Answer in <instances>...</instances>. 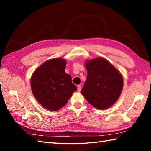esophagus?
Here are the masks:
<instances>
[{"mask_svg": "<svg viewBox=\"0 0 151 151\" xmlns=\"http://www.w3.org/2000/svg\"><path fill=\"white\" fill-rule=\"evenodd\" d=\"M77 91H78V92H80L81 91V85H78L77 86Z\"/></svg>", "mask_w": 151, "mask_h": 151, "instance_id": "obj_1", "label": "esophagus"}]
</instances>
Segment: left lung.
<instances>
[{
    "label": "left lung",
    "instance_id": "8db88e82",
    "mask_svg": "<svg viewBox=\"0 0 151 151\" xmlns=\"http://www.w3.org/2000/svg\"><path fill=\"white\" fill-rule=\"evenodd\" d=\"M85 66L87 78L81 94L98 109H106L113 105L123 87L121 73L102 57L86 60Z\"/></svg>",
    "mask_w": 151,
    "mask_h": 151
}]
</instances>
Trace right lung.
Listing matches in <instances>:
<instances>
[{
	"instance_id": "add662e5",
	"label": "right lung",
	"mask_w": 151,
	"mask_h": 151,
	"mask_svg": "<svg viewBox=\"0 0 151 151\" xmlns=\"http://www.w3.org/2000/svg\"><path fill=\"white\" fill-rule=\"evenodd\" d=\"M66 62L61 58L48 60L33 73L32 92L37 101L48 111H56L67 103L77 90L71 76L65 73Z\"/></svg>"
}]
</instances>
